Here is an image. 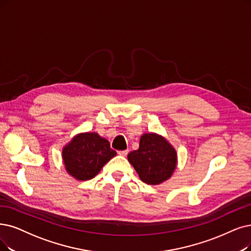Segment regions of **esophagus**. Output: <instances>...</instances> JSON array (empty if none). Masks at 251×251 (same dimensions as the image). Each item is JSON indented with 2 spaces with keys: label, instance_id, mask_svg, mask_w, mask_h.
Returning <instances> with one entry per match:
<instances>
[{
  "label": "esophagus",
  "instance_id": "obj_1",
  "mask_svg": "<svg viewBox=\"0 0 251 251\" xmlns=\"http://www.w3.org/2000/svg\"><path fill=\"white\" fill-rule=\"evenodd\" d=\"M127 153H128V150H120V151H118V154L122 156H126Z\"/></svg>",
  "mask_w": 251,
  "mask_h": 251
}]
</instances>
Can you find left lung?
Returning <instances> with one entry per match:
<instances>
[{"label": "left lung", "mask_w": 251, "mask_h": 251, "mask_svg": "<svg viewBox=\"0 0 251 251\" xmlns=\"http://www.w3.org/2000/svg\"><path fill=\"white\" fill-rule=\"evenodd\" d=\"M127 159L143 182L156 185L172 176L177 153L163 136L149 133L141 136L139 149L129 152Z\"/></svg>", "instance_id": "1"}]
</instances>
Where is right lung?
I'll list each match as a JSON object with an SVG mask.
<instances>
[{
    "mask_svg": "<svg viewBox=\"0 0 251 251\" xmlns=\"http://www.w3.org/2000/svg\"><path fill=\"white\" fill-rule=\"evenodd\" d=\"M115 155L108 140L97 133L78 134L63 148L68 174L82 181L94 178Z\"/></svg>",
    "mask_w": 251,
    "mask_h": 251,
    "instance_id": "1",
    "label": "right lung"
}]
</instances>
